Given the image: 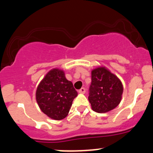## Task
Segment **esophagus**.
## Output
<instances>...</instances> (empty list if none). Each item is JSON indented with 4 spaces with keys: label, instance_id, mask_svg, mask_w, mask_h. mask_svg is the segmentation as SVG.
<instances>
[{
    "label": "esophagus",
    "instance_id": "34e87169",
    "mask_svg": "<svg viewBox=\"0 0 153 153\" xmlns=\"http://www.w3.org/2000/svg\"><path fill=\"white\" fill-rule=\"evenodd\" d=\"M85 93V89L84 88H82L81 89L79 90V93H82V94H83V93Z\"/></svg>",
    "mask_w": 153,
    "mask_h": 153
}]
</instances>
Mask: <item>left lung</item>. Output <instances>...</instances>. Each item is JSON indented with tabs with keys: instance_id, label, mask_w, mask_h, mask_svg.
Segmentation results:
<instances>
[{
	"instance_id": "8db88e82",
	"label": "left lung",
	"mask_w": 153,
	"mask_h": 153,
	"mask_svg": "<svg viewBox=\"0 0 153 153\" xmlns=\"http://www.w3.org/2000/svg\"><path fill=\"white\" fill-rule=\"evenodd\" d=\"M91 79L88 100L92 109L98 113H106L116 108L123 93L120 79L103 66L92 71Z\"/></svg>"
}]
</instances>
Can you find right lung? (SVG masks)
Returning a JSON list of instances; mask_svg holds the SVG:
<instances>
[{"label": "right lung", "instance_id": "1", "mask_svg": "<svg viewBox=\"0 0 153 153\" xmlns=\"http://www.w3.org/2000/svg\"><path fill=\"white\" fill-rule=\"evenodd\" d=\"M77 94L71 82L65 78L63 71L53 68L38 85L36 98L39 108L46 115L60 120L68 115Z\"/></svg>", "mask_w": 153, "mask_h": 153}]
</instances>
